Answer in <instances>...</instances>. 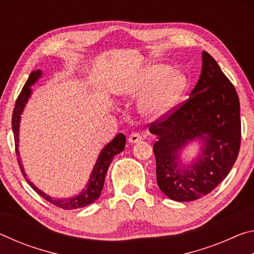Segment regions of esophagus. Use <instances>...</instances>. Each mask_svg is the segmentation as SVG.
<instances>
[{"label": "esophagus", "instance_id": "obj_1", "mask_svg": "<svg viewBox=\"0 0 254 254\" xmlns=\"http://www.w3.org/2000/svg\"><path fill=\"white\" fill-rule=\"evenodd\" d=\"M142 136H141L139 133H132V134L128 136V143H137L141 141Z\"/></svg>", "mask_w": 254, "mask_h": 254}]
</instances>
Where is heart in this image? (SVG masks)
Masks as SVG:
<instances>
[{
  "label": "heart",
  "mask_w": 254,
  "mask_h": 254,
  "mask_svg": "<svg viewBox=\"0 0 254 254\" xmlns=\"http://www.w3.org/2000/svg\"><path fill=\"white\" fill-rule=\"evenodd\" d=\"M187 88L186 76L174 71L173 67L154 64L145 67L135 76L115 87L120 96H136L140 98L139 112L148 120H159L168 115L177 105Z\"/></svg>",
  "instance_id": "heart-1"
}]
</instances>
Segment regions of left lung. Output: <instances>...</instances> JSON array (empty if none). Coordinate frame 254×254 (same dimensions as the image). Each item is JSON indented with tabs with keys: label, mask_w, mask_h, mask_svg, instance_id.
Instances as JSON below:
<instances>
[{
	"label": "left lung",
	"mask_w": 254,
	"mask_h": 254,
	"mask_svg": "<svg viewBox=\"0 0 254 254\" xmlns=\"http://www.w3.org/2000/svg\"><path fill=\"white\" fill-rule=\"evenodd\" d=\"M199 79L188 100L166 119L150 124L157 136L153 152L157 184L176 201H190L209 194L229 175L241 144L240 101L233 84L206 51L201 54ZM201 142L197 157L182 162L187 145Z\"/></svg>",
	"instance_id": "8db88e82"
}]
</instances>
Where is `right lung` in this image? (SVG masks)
Listing matches in <instances>:
<instances>
[{"mask_svg": "<svg viewBox=\"0 0 254 254\" xmlns=\"http://www.w3.org/2000/svg\"><path fill=\"white\" fill-rule=\"evenodd\" d=\"M41 75H42V71L40 69L34 70L30 74L27 83L24 84L22 91H21L18 100L15 102L13 114H12V130H13V133H14L15 152H16V157H18L20 169L22 171V175L25 178V180H27L30 186L33 188V190L36 191L37 194H39L42 198L48 200L49 203L64 209H76V208L85 207V206H88L89 204H93L94 201L100 197L103 186H104V180H105L107 169H109L112 160H113L114 156H117V154H119L120 152H122L124 150V147H126V136H124L123 133H119V134L115 136L111 142L107 143L105 147L101 150L95 165H94L92 174L89 176L88 183L78 195H75L72 197H67V198H56V197H51L49 195H47L46 192L40 190L39 188L34 186V184L32 182H30V179L27 177V174H25L24 171L22 160H21L20 152H19V132H20L21 115H22L24 107L27 105L29 98L31 97V94H32L31 86L37 83L38 79L41 77Z\"/></svg>", "mask_w": 254, "mask_h": 254, "instance_id": "right-lung-1", "label": "right lung"}]
</instances>
